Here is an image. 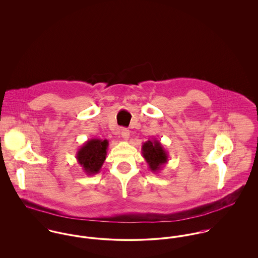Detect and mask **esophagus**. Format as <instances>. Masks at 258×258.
I'll return each mask as SVG.
<instances>
[{
  "label": "esophagus",
  "instance_id": "obj_1",
  "mask_svg": "<svg viewBox=\"0 0 258 258\" xmlns=\"http://www.w3.org/2000/svg\"><path fill=\"white\" fill-rule=\"evenodd\" d=\"M121 137L124 139V140H128L129 137H130V132L128 129L126 128H123L122 131H121Z\"/></svg>",
  "mask_w": 258,
  "mask_h": 258
}]
</instances>
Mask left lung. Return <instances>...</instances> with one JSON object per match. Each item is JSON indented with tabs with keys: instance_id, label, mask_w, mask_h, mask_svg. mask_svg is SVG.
Returning <instances> with one entry per match:
<instances>
[{
	"instance_id": "obj_1",
	"label": "left lung",
	"mask_w": 258,
	"mask_h": 258,
	"mask_svg": "<svg viewBox=\"0 0 258 258\" xmlns=\"http://www.w3.org/2000/svg\"><path fill=\"white\" fill-rule=\"evenodd\" d=\"M142 155L147 162L149 169L153 173H158L168 163V153L160 141L148 140L142 145Z\"/></svg>"
}]
</instances>
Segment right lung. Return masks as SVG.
<instances>
[{"label": "right lung", "instance_id": "1", "mask_svg": "<svg viewBox=\"0 0 258 258\" xmlns=\"http://www.w3.org/2000/svg\"><path fill=\"white\" fill-rule=\"evenodd\" d=\"M108 145L106 139H90L78 149L76 160L86 175L92 176L100 172L106 159Z\"/></svg>", "mask_w": 258, "mask_h": 258}]
</instances>
